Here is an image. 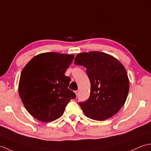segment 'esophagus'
Masks as SVG:
<instances>
[{
	"instance_id": "1",
	"label": "esophagus",
	"mask_w": 151,
	"mask_h": 151,
	"mask_svg": "<svg viewBox=\"0 0 151 151\" xmlns=\"http://www.w3.org/2000/svg\"><path fill=\"white\" fill-rule=\"evenodd\" d=\"M75 93H76V94L77 95V96H78L79 94V91H75Z\"/></svg>"
}]
</instances>
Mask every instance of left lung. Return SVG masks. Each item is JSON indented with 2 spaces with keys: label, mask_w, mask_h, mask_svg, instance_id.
Wrapping results in <instances>:
<instances>
[{
  "label": "left lung",
  "mask_w": 151,
  "mask_h": 151,
  "mask_svg": "<svg viewBox=\"0 0 151 151\" xmlns=\"http://www.w3.org/2000/svg\"><path fill=\"white\" fill-rule=\"evenodd\" d=\"M76 65L86 68L91 83L88 99L79 104L86 116L104 121L124 105L129 91V79L124 66L113 56L99 51L77 55Z\"/></svg>",
  "instance_id": "1"
}]
</instances>
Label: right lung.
I'll list each match as a JSON object with an SVG mask.
<instances>
[{
    "label": "right lung",
    "mask_w": 151,
    "mask_h": 151,
    "mask_svg": "<svg viewBox=\"0 0 151 151\" xmlns=\"http://www.w3.org/2000/svg\"><path fill=\"white\" fill-rule=\"evenodd\" d=\"M74 56L56 52L32 58L24 67L19 83V94L23 105L34 117L42 122L59 118L76 94L68 87L70 78L66 70Z\"/></svg>",
    "instance_id": "obj_1"
}]
</instances>
